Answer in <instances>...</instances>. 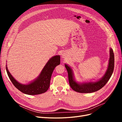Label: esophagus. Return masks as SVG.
<instances>
[{"mask_svg":"<svg viewBox=\"0 0 122 122\" xmlns=\"http://www.w3.org/2000/svg\"><path fill=\"white\" fill-rule=\"evenodd\" d=\"M66 54L65 53H63L62 54V57H63V58H64V57L66 56Z\"/></svg>","mask_w":122,"mask_h":122,"instance_id":"1","label":"esophagus"}]
</instances>
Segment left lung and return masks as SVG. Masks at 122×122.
<instances>
[{"label":"left lung","instance_id":"obj_1","mask_svg":"<svg viewBox=\"0 0 122 122\" xmlns=\"http://www.w3.org/2000/svg\"><path fill=\"white\" fill-rule=\"evenodd\" d=\"M68 74L69 84L71 87L76 92L80 93H91L97 92L103 87L110 79L114 71V55L113 50L110 49V58L107 71L104 76L97 81L86 83H78L74 78L72 69L67 64L65 65Z\"/></svg>","mask_w":122,"mask_h":122}]
</instances>
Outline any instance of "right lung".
<instances>
[{"instance_id":"obj_1","label":"right lung","mask_w":122,"mask_h":122,"mask_svg":"<svg viewBox=\"0 0 122 122\" xmlns=\"http://www.w3.org/2000/svg\"><path fill=\"white\" fill-rule=\"evenodd\" d=\"M60 63V55H56L51 58L43 68L39 76L33 81L27 85L21 84L18 82L10 73L7 66L6 69L12 84L18 90L26 94L37 95L44 93L48 90L53 70Z\"/></svg>"}]
</instances>
